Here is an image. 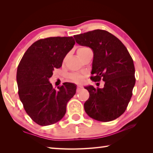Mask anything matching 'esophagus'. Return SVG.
Masks as SVG:
<instances>
[{
	"label": "esophagus",
	"mask_w": 153,
	"mask_h": 153,
	"mask_svg": "<svg viewBox=\"0 0 153 153\" xmlns=\"http://www.w3.org/2000/svg\"><path fill=\"white\" fill-rule=\"evenodd\" d=\"M83 88L82 86H76V92H79V91Z\"/></svg>",
	"instance_id": "1"
}]
</instances>
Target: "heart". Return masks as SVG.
<instances>
[{"label": "heart", "mask_w": 153, "mask_h": 153, "mask_svg": "<svg viewBox=\"0 0 153 153\" xmlns=\"http://www.w3.org/2000/svg\"><path fill=\"white\" fill-rule=\"evenodd\" d=\"M90 50L89 48H88L86 46H81L80 48H78L77 50V55L79 57H80L83 55V53L86 52L87 50ZM66 59V57H65L64 61ZM70 79L73 81L74 82L76 83H82L85 79V74L79 73H74L71 74L69 75Z\"/></svg>", "instance_id": "b5f03b06"}]
</instances>
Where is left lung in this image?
Segmentation results:
<instances>
[{"label": "left lung", "instance_id": "1", "mask_svg": "<svg viewBox=\"0 0 153 153\" xmlns=\"http://www.w3.org/2000/svg\"><path fill=\"white\" fill-rule=\"evenodd\" d=\"M74 38L93 51L91 80L105 82L103 88L85 87L90 97L84 104V110L98 121L116 119L124 113L132 96L135 83L132 57L123 43L105 30H91Z\"/></svg>", "mask_w": 153, "mask_h": 153}]
</instances>
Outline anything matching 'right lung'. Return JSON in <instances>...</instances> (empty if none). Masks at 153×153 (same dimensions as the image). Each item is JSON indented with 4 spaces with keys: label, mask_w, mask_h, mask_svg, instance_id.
<instances>
[{
    "label": "right lung",
    "mask_w": 153,
    "mask_h": 153,
    "mask_svg": "<svg viewBox=\"0 0 153 153\" xmlns=\"http://www.w3.org/2000/svg\"><path fill=\"white\" fill-rule=\"evenodd\" d=\"M74 44L73 36L41 39L27 50L19 63L16 79L19 99L27 114L40 126L62 119L67 102L76 93L72 83L65 82L56 90L48 81Z\"/></svg>",
    "instance_id": "right-lung-1"
}]
</instances>
